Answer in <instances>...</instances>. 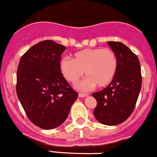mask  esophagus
<instances>
[{
	"label": "esophagus",
	"instance_id": "34e87169",
	"mask_svg": "<svg viewBox=\"0 0 157 157\" xmlns=\"http://www.w3.org/2000/svg\"><path fill=\"white\" fill-rule=\"evenodd\" d=\"M78 96L80 97H86L88 96V94H83V93H80V94H78Z\"/></svg>",
	"mask_w": 157,
	"mask_h": 157
}]
</instances>
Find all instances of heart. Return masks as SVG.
<instances>
[{"label": "heart", "mask_w": 157, "mask_h": 157, "mask_svg": "<svg viewBox=\"0 0 157 157\" xmlns=\"http://www.w3.org/2000/svg\"><path fill=\"white\" fill-rule=\"evenodd\" d=\"M117 59L115 53L109 48H87L75 52L73 58H63L60 61V70L63 76L71 83H75L83 76L87 78L76 85L80 90L95 87H105L115 76Z\"/></svg>", "instance_id": "b5f03b06"}]
</instances>
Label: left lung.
Instances as JSON below:
<instances>
[{"mask_svg": "<svg viewBox=\"0 0 157 157\" xmlns=\"http://www.w3.org/2000/svg\"><path fill=\"white\" fill-rule=\"evenodd\" d=\"M117 59V70L105 88L94 93L97 102L94 117L101 124L115 126L131 115L141 88V72L138 57L120 42H108Z\"/></svg>", "mask_w": 157, "mask_h": 157, "instance_id": "left-lung-1", "label": "left lung"}]
</instances>
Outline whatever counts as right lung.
Listing matches in <instances>:
<instances>
[{
  "label": "right lung",
  "mask_w": 157,
  "mask_h": 157,
  "mask_svg": "<svg viewBox=\"0 0 157 157\" xmlns=\"http://www.w3.org/2000/svg\"><path fill=\"white\" fill-rule=\"evenodd\" d=\"M65 46L52 40L36 43L20 59L16 93L30 121L52 129L66 121L78 94L60 70Z\"/></svg>",
  "instance_id": "right-lung-1"
}]
</instances>
